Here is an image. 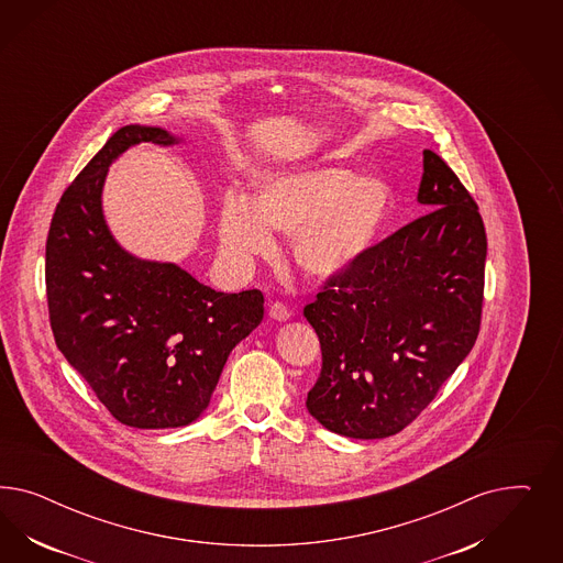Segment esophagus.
Masks as SVG:
<instances>
[{"mask_svg":"<svg viewBox=\"0 0 563 563\" xmlns=\"http://www.w3.org/2000/svg\"><path fill=\"white\" fill-rule=\"evenodd\" d=\"M268 313H271V318H273V320L285 322V320H289L290 309L289 307L285 306L283 301H274Z\"/></svg>","mask_w":563,"mask_h":563,"instance_id":"obj_1","label":"esophagus"}]
</instances>
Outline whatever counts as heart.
<instances>
[{
	"instance_id": "b5f03b06",
	"label": "heart",
	"mask_w": 563,
	"mask_h": 563,
	"mask_svg": "<svg viewBox=\"0 0 563 563\" xmlns=\"http://www.w3.org/2000/svg\"><path fill=\"white\" fill-rule=\"evenodd\" d=\"M393 210L390 188L339 165L264 179L254 198L227 194L219 210L224 256L239 266L268 254L271 233L292 238L299 266L330 276L363 256Z\"/></svg>"
}]
</instances>
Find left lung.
<instances>
[{
  "label": "left lung",
  "mask_w": 563,
  "mask_h": 563,
  "mask_svg": "<svg viewBox=\"0 0 563 563\" xmlns=\"http://www.w3.org/2000/svg\"><path fill=\"white\" fill-rule=\"evenodd\" d=\"M417 200L431 210L330 274L303 307L322 349L307 410L346 438L410 426L481 330L487 235L477 202L433 151H423Z\"/></svg>",
  "instance_id": "obj_1"
}]
</instances>
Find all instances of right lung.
I'll use <instances>...</instances> for the list:
<instances>
[{"mask_svg": "<svg viewBox=\"0 0 563 563\" xmlns=\"http://www.w3.org/2000/svg\"><path fill=\"white\" fill-rule=\"evenodd\" d=\"M161 128L123 125L55 206L45 287L53 336L121 426L165 429L202 415L229 353L264 318L262 290L219 292L175 264L144 262L111 238L101 189L111 161Z\"/></svg>", "mask_w": 563, "mask_h": 563, "instance_id": "right-lung-1", "label": "right lung"}]
</instances>
